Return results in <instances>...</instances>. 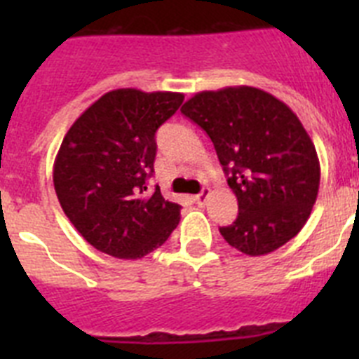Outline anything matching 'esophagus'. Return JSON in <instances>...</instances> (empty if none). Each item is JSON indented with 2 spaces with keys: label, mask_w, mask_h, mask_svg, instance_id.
I'll list each match as a JSON object with an SVG mask.
<instances>
[{
  "label": "esophagus",
  "mask_w": 359,
  "mask_h": 359,
  "mask_svg": "<svg viewBox=\"0 0 359 359\" xmlns=\"http://www.w3.org/2000/svg\"><path fill=\"white\" fill-rule=\"evenodd\" d=\"M208 196H210V189H203L201 192H199V194L196 196V198H194L196 205H199V207H203V205H205V203H207Z\"/></svg>",
  "instance_id": "obj_1"
}]
</instances>
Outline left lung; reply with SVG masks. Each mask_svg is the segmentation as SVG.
Here are the masks:
<instances>
[{
    "label": "left lung",
    "mask_w": 359,
    "mask_h": 359,
    "mask_svg": "<svg viewBox=\"0 0 359 359\" xmlns=\"http://www.w3.org/2000/svg\"><path fill=\"white\" fill-rule=\"evenodd\" d=\"M182 113L210 136L239 214L219 231L246 255L275 252L309 219L320 161L293 111L252 86L201 91Z\"/></svg>",
    "instance_id": "1"
}]
</instances>
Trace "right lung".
<instances>
[{
	"label": "right lung",
	"mask_w": 359,
	"mask_h": 359,
	"mask_svg": "<svg viewBox=\"0 0 359 359\" xmlns=\"http://www.w3.org/2000/svg\"><path fill=\"white\" fill-rule=\"evenodd\" d=\"M182 93L122 88L102 95L73 122L53 163V187L72 224L98 252L142 259L169 239L182 205L154 172L156 131L183 102Z\"/></svg>",
	"instance_id": "1"
}]
</instances>
